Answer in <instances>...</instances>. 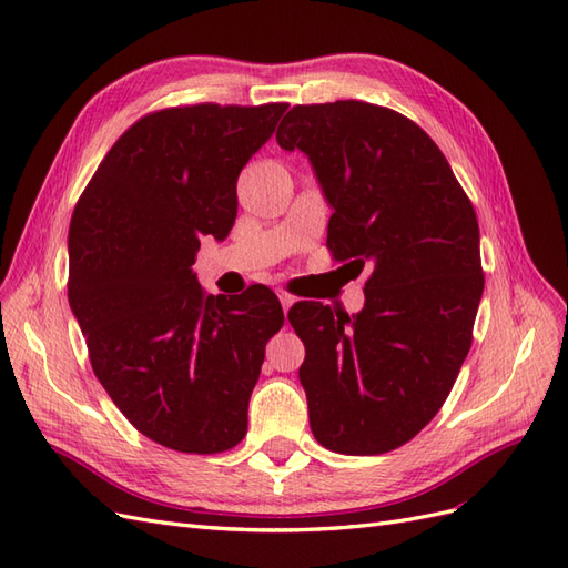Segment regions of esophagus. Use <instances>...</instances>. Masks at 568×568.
<instances>
[{
	"mask_svg": "<svg viewBox=\"0 0 568 568\" xmlns=\"http://www.w3.org/2000/svg\"><path fill=\"white\" fill-rule=\"evenodd\" d=\"M280 301H282V307H284V313H286V311H288V307L296 303V296H291V294H288V291H280Z\"/></svg>",
	"mask_w": 568,
	"mask_h": 568,
	"instance_id": "34e87169",
	"label": "esophagus"
}]
</instances>
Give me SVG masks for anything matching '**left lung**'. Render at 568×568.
<instances>
[{
    "mask_svg": "<svg viewBox=\"0 0 568 568\" xmlns=\"http://www.w3.org/2000/svg\"><path fill=\"white\" fill-rule=\"evenodd\" d=\"M277 142L315 168L334 261L353 274L369 265L357 315L315 301L288 311L311 428L341 455L390 453L436 417L471 348L484 294L476 211L432 136L393 109L298 104Z\"/></svg>",
    "mask_w": 568,
    "mask_h": 568,
    "instance_id": "8db88e82",
    "label": "left lung"
}]
</instances>
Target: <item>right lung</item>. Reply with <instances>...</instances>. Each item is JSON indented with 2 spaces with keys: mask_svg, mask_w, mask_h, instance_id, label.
Wrapping results in <instances>:
<instances>
[{
  "mask_svg": "<svg viewBox=\"0 0 568 568\" xmlns=\"http://www.w3.org/2000/svg\"><path fill=\"white\" fill-rule=\"evenodd\" d=\"M288 104L173 106L142 115L99 163L68 230V303L115 407L146 438L215 455L242 443L274 291L211 296L192 272L225 239L236 178Z\"/></svg>",
  "mask_w": 568,
  "mask_h": 568,
  "instance_id": "right-lung-1",
  "label": "right lung"
}]
</instances>
